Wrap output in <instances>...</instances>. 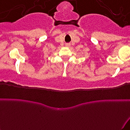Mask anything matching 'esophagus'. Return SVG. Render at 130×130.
Listing matches in <instances>:
<instances>
[{
	"mask_svg": "<svg viewBox=\"0 0 130 130\" xmlns=\"http://www.w3.org/2000/svg\"><path fill=\"white\" fill-rule=\"evenodd\" d=\"M67 46H70V44H66Z\"/></svg>",
	"mask_w": 130,
	"mask_h": 130,
	"instance_id": "obj_1",
	"label": "esophagus"
}]
</instances>
